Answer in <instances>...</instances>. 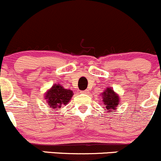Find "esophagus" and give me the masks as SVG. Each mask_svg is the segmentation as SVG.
I'll return each instance as SVG.
<instances>
[{"instance_id":"34e87169","label":"esophagus","mask_w":161,"mask_h":161,"mask_svg":"<svg viewBox=\"0 0 161 161\" xmlns=\"http://www.w3.org/2000/svg\"><path fill=\"white\" fill-rule=\"evenodd\" d=\"M81 93H82V94H88V93H89V91H88V90H85V91H81Z\"/></svg>"}]
</instances>
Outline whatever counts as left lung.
<instances>
[{
    "instance_id": "obj_1",
    "label": "left lung",
    "mask_w": 161,
    "mask_h": 161,
    "mask_svg": "<svg viewBox=\"0 0 161 161\" xmlns=\"http://www.w3.org/2000/svg\"><path fill=\"white\" fill-rule=\"evenodd\" d=\"M102 97H103V101L108 111L116 109L117 106L119 103V97L111 88H107L103 94Z\"/></svg>"
}]
</instances>
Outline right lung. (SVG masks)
<instances>
[{
  "label": "right lung",
  "instance_id": "right-lung-1",
  "mask_svg": "<svg viewBox=\"0 0 161 161\" xmlns=\"http://www.w3.org/2000/svg\"><path fill=\"white\" fill-rule=\"evenodd\" d=\"M73 96V92L70 90L64 89L62 86L54 85L51 90L47 92L45 98L47 99V104L52 109H57L60 108L63 105H67L69 103L71 97Z\"/></svg>",
  "mask_w": 161,
  "mask_h": 161
}]
</instances>
